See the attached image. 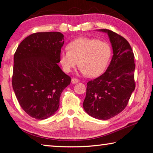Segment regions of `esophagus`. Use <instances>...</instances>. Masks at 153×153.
Returning a JSON list of instances; mask_svg holds the SVG:
<instances>
[{"label":"esophagus","mask_w":153,"mask_h":153,"mask_svg":"<svg viewBox=\"0 0 153 153\" xmlns=\"http://www.w3.org/2000/svg\"><path fill=\"white\" fill-rule=\"evenodd\" d=\"M79 82V79H77L76 78H72L71 79V83L72 84H77V83H78Z\"/></svg>","instance_id":"34e87169"}]
</instances>
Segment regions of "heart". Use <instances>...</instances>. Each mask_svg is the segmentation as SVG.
<instances>
[{"label": "heart", "instance_id": "b5f03b06", "mask_svg": "<svg viewBox=\"0 0 153 153\" xmlns=\"http://www.w3.org/2000/svg\"><path fill=\"white\" fill-rule=\"evenodd\" d=\"M111 56V49L108 43L80 37L69 43L68 50L60 52V62L65 72H71L78 64L82 74L95 77L105 71Z\"/></svg>", "mask_w": 153, "mask_h": 153}]
</instances>
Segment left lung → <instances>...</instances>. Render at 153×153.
<instances>
[{
  "mask_svg": "<svg viewBox=\"0 0 153 153\" xmlns=\"http://www.w3.org/2000/svg\"><path fill=\"white\" fill-rule=\"evenodd\" d=\"M113 50L110 64L103 74L87 83L84 110L92 117L105 120L120 113L135 90L134 54L122 36L108 29Z\"/></svg>",
  "mask_w": 153,
  "mask_h": 153,
  "instance_id": "8db88e82",
  "label": "left lung"
}]
</instances>
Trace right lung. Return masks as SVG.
Returning a JSON list of instances; mask_svg holds the SVG:
<instances>
[{
  "instance_id": "add662e5",
  "label": "right lung",
  "mask_w": 153,
  "mask_h": 153,
  "mask_svg": "<svg viewBox=\"0 0 153 153\" xmlns=\"http://www.w3.org/2000/svg\"><path fill=\"white\" fill-rule=\"evenodd\" d=\"M63 44L61 33H36L24 39L14 54V93L24 111L36 119L54 114L60 94L71 83L58 65Z\"/></svg>"
}]
</instances>
